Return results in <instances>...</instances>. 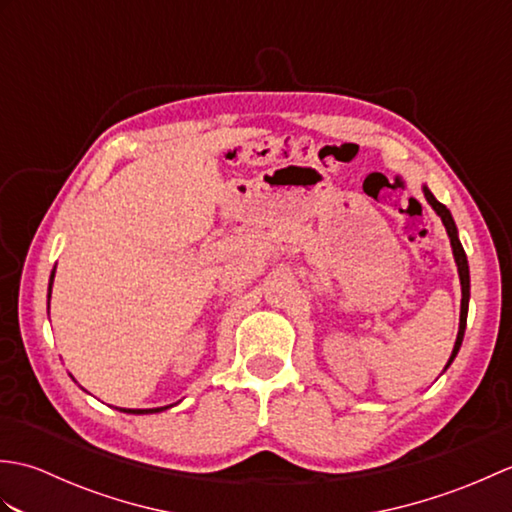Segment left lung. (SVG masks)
Instances as JSON below:
<instances>
[{
    "label": "left lung",
    "mask_w": 512,
    "mask_h": 512,
    "mask_svg": "<svg viewBox=\"0 0 512 512\" xmlns=\"http://www.w3.org/2000/svg\"><path fill=\"white\" fill-rule=\"evenodd\" d=\"M424 198L429 200V204L436 209V213L442 217L444 226H447V233L451 237V246H453V255H455V262H458V273H460V284H462V310H460V332H458V339H455V347H453V354L449 358V365L453 363L455 354H458L460 345H462V339H464V328H466V312H469V295H471V284H469V262H466V253L464 248L460 244L458 239V228H455V222L453 217L449 213L447 206H444L442 202H438L436 198H433V193L424 187Z\"/></svg>",
    "instance_id": "1"
}]
</instances>
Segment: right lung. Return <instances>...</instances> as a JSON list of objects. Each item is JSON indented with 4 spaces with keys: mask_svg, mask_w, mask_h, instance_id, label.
<instances>
[{
    "mask_svg": "<svg viewBox=\"0 0 512 512\" xmlns=\"http://www.w3.org/2000/svg\"><path fill=\"white\" fill-rule=\"evenodd\" d=\"M52 277H54V273H52ZM160 409H167V407H158V409H145V411H140V409H129V413H149V411H160Z\"/></svg>",
    "mask_w": 512,
    "mask_h": 512,
    "instance_id": "right-lung-1",
    "label": "right lung"
}]
</instances>
